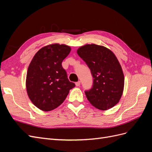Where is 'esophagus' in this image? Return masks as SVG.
Returning a JSON list of instances; mask_svg holds the SVG:
<instances>
[{"label":"esophagus","mask_w":152,"mask_h":152,"mask_svg":"<svg viewBox=\"0 0 152 152\" xmlns=\"http://www.w3.org/2000/svg\"><path fill=\"white\" fill-rule=\"evenodd\" d=\"M75 86H80V81H79V82H77L76 83H75Z\"/></svg>","instance_id":"1"}]
</instances>
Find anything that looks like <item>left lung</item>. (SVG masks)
<instances>
[{
    "label": "left lung",
    "instance_id": "1",
    "mask_svg": "<svg viewBox=\"0 0 152 152\" xmlns=\"http://www.w3.org/2000/svg\"><path fill=\"white\" fill-rule=\"evenodd\" d=\"M77 54L89 68L93 85L85 94L90 103L102 110L113 107L120 101L124 87L122 67L114 53L96 44L79 48Z\"/></svg>",
    "mask_w": 152,
    "mask_h": 152
}]
</instances>
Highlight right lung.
<instances>
[{"mask_svg":"<svg viewBox=\"0 0 152 152\" xmlns=\"http://www.w3.org/2000/svg\"><path fill=\"white\" fill-rule=\"evenodd\" d=\"M71 48L65 44H53L38 50L28 68L26 91L31 102L41 110L56 108L75 86L69 81L62 61Z\"/></svg>","mask_w":152,"mask_h":152,"instance_id":"obj_1","label":"right lung"}]
</instances>
